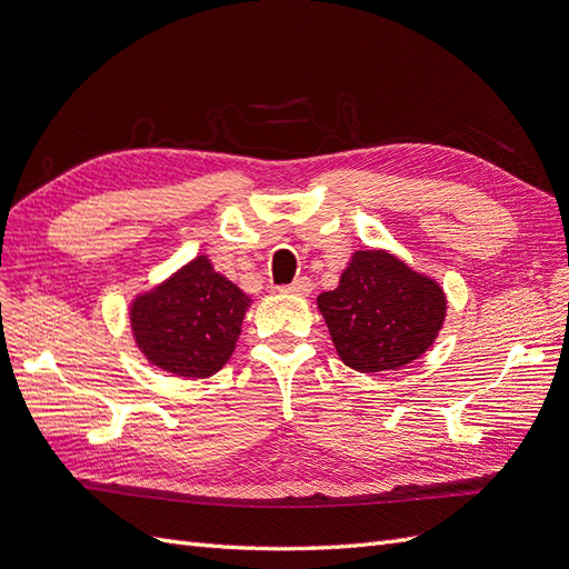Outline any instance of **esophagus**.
I'll return each mask as SVG.
<instances>
[{
	"label": "esophagus",
	"instance_id": "34e87169",
	"mask_svg": "<svg viewBox=\"0 0 569 569\" xmlns=\"http://www.w3.org/2000/svg\"><path fill=\"white\" fill-rule=\"evenodd\" d=\"M311 289H313L311 280H308V278H299V280H295V282H291V284L282 287L280 291H282V295H295V297H308V295H311Z\"/></svg>",
	"mask_w": 569,
	"mask_h": 569
}]
</instances>
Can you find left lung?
<instances>
[{"instance_id":"1","label":"left lung","mask_w":569,"mask_h":569,"mask_svg":"<svg viewBox=\"0 0 569 569\" xmlns=\"http://www.w3.org/2000/svg\"><path fill=\"white\" fill-rule=\"evenodd\" d=\"M337 356L356 372L410 366L432 349L446 320V291L387 249H358L339 287L316 299Z\"/></svg>"}]
</instances>
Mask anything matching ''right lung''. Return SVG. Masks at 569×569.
Masks as SVG:
<instances>
[{
	"label": "right lung",
	"mask_w": 569,
	"mask_h": 569,
	"mask_svg": "<svg viewBox=\"0 0 569 569\" xmlns=\"http://www.w3.org/2000/svg\"><path fill=\"white\" fill-rule=\"evenodd\" d=\"M251 299L220 274L206 253L140 291L128 308L134 347L182 380L216 375L234 353Z\"/></svg>",
	"instance_id": "obj_1"
}]
</instances>
